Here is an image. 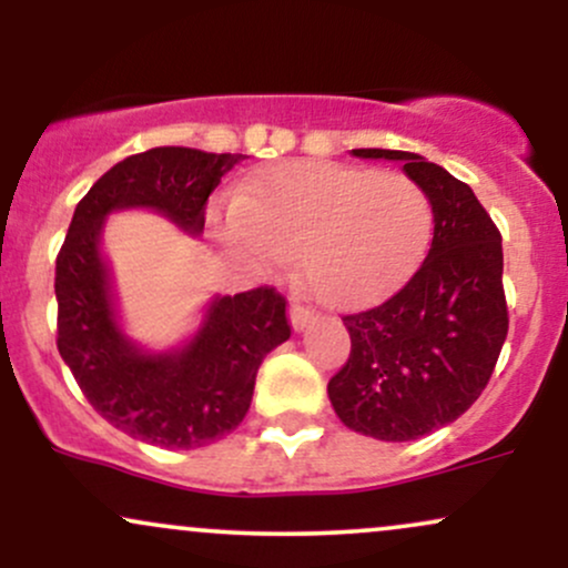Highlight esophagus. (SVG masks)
I'll return each mask as SVG.
<instances>
[{"instance_id": "1", "label": "esophagus", "mask_w": 568, "mask_h": 568, "mask_svg": "<svg viewBox=\"0 0 568 568\" xmlns=\"http://www.w3.org/2000/svg\"><path fill=\"white\" fill-rule=\"evenodd\" d=\"M312 317H315V312H312L306 304L298 302V298H293V304H291V323H293V328H296V331L306 328V323H310Z\"/></svg>"}]
</instances>
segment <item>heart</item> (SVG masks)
Masks as SVG:
<instances>
[{
  "label": "heart",
  "mask_w": 568,
  "mask_h": 568,
  "mask_svg": "<svg viewBox=\"0 0 568 568\" xmlns=\"http://www.w3.org/2000/svg\"><path fill=\"white\" fill-rule=\"evenodd\" d=\"M247 264L298 272L331 306H361L393 291L433 234V202L406 173L336 162H291L256 175L219 219Z\"/></svg>",
  "instance_id": "heart-1"
}]
</instances>
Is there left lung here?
<instances>
[{"label": "left lung", "mask_w": 568, "mask_h": 568, "mask_svg": "<svg viewBox=\"0 0 568 568\" xmlns=\"http://www.w3.org/2000/svg\"><path fill=\"white\" fill-rule=\"evenodd\" d=\"M397 160L433 202V243L400 291L344 315L349 357L328 382L336 416L379 440H416L459 419L484 393L505 344L501 234L465 181L395 149H352Z\"/></svg>", "instance_id": "1"}]
</instances>
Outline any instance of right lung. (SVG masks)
Instances as JSON below:
<instances>
[{
	"mask_svg": "<svg viewBox=\"0 0 568 568\" xmlns=\"http://www.w3.org/2000/svg\"><path fill=\"white\" fill-rule=\"evenodd\" d=\"M245 154L158 146L116 162L77 202L55 258L58 352L82 395L109 425L160 448H200L230 435L251 408L258 366L291 336L285 296L270 285L216 296L189 344L152 355L116 323L103 219L152 207L189 234L205 230V205Z\"/></svg>",
	"mask_w": 568,
	"mask_h": 568,
	"instance_id": "add662e5",
	"label": "right lung"
}]
</instances>
